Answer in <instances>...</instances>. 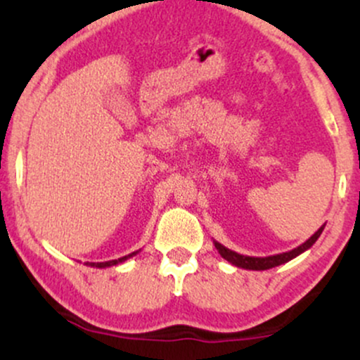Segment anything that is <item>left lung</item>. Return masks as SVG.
Wrapping results in <instances>:
<instances>
[{"label":"left lung","mask_w":360,"mask_h":360,"mask_svg":"<svg viewBox=\"0 0 360 360\" xmlns=\"http://www.w3.org/2000/svg\"><path fill=\"white\" fill-rule=\"evenodd\" d=\"M323 229H325V225H321L320 229H318L307 242L301 243V245L296 247V249H292L289 252H283V254L269 255V257H250V255H242V254H238V252L226 249L225 245H221V243L217 240H213V243H214V247H217L218 254H220L225 260H229L232 266L242 267V269H249V271H267V269H272V267L281 266V264H286L291 259L298 257V255L303 254V252H307L309 247H311L313 243L318 240V237H320L321 232H323Z\"/></svg>","instance_id":"left-lung-1"}]
</instances>
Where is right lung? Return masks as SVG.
I'll list each match as a JSON object with an SVG mask.
<instances>
[{"instance_id":"1","label":"right lung","mask_w":360,"mask_h":360,"mask_svg":"<svg viewBox=\"0 0 360 360\" xmlns=\"http://www.w3.org/2000/svg\"><path fill=\"white\" fill-rule=\"evenodd\" d=\"M137 252H131V254L125 255V257H120V259H115V260H106V262H86V266L89 267H98V269H105V267H111V266H117V264H122L125 262V260H128L130 257H134V255H137Z\"/></svg>"}]
</instances>
